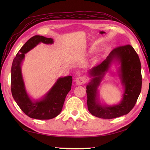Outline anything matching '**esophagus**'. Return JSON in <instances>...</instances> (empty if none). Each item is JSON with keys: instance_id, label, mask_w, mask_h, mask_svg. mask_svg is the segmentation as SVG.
<instances>
[{"instance_id": "1", "label": "esophagus", "mask_w": 150, "mask_h": 150, "mask_svg": "<svg viewBox=\"0 0 150 150\" xmlns=\"http://www.w3.org/2000/svg\"><path fill=\"white\" fill-rule=\"evenodd\" d=\"M75 82H76V84H77V85H82V84H84L85 82H86V80H85L84 77H77V79H76Z\"/></svg>"}]
</instances>
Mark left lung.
<instances>
[{
    "instance_id": "8db88e82",
    "label": "left lung",
    "mask_w": 150,
    "mask_h": 150,
    "mask_svg": "<svg viewBox=\"0 0 150 150\" xmlns=\"http://www.w3.org/2000/svg\"><path fill=\"white\" fill-rule=\"evenodd\" d=\"M115 59L121 64L119 75L125 88L123 97L118 105H102L98 100L97 88ZM88 73L92 77L86 86L87 105L91 114L102 119H111L128 114L133 109L141 91L142 75L139 57L131 45L115 48L103 62L92 68Z\"/></svg>"
}]
</instances>
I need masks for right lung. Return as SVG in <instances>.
I'll use <instances>...</instances> for the list:
<instances>
[{
    "mask_svg": "<svg viewBox=\"0 0 150 150\" xmlns=\"http://www.w3.org/2000/svg\"><path fill=\"white\" fill-rule=\"evenodd\" d=\"M40 42L52 44L53 40L40 35H35L24 44L13 60L11 73L12 96L23 112L32 119H51L57 117L62 111L64 103L71 90L72 77H60L46 95L39 100H32L25 88L21 72V64L25 54Z\"/></svg>",
    "mask_w": 150,
    "mask_h": 150,
    "instance_id": "right-lung-1",
    "label": "right lung"
}]
</instances>
